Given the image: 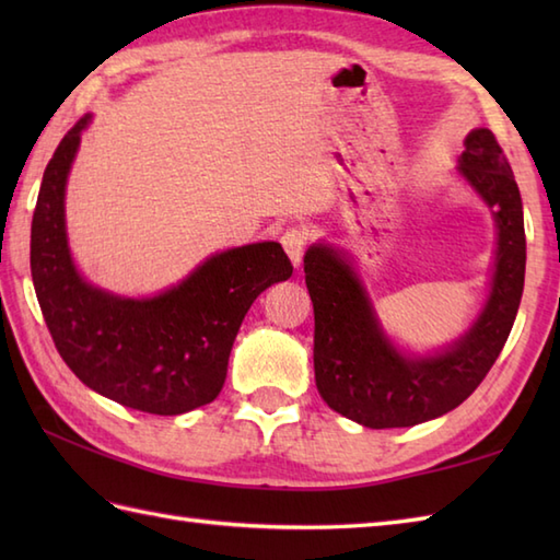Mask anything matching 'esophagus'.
I'll return each mask as SVG.
<instances>
[{
    "mask_svg": "<svg viewBox=\"0 0 560 560\" xmlns=\"http://www.w3.org/2000/svg\"><path fill=\"white\" fill-rule=\"evenodd\" d=\"M281 245H283V249H287L289 259L295 267H299L303 255H305V247H307V233L303 229H287L281 233Z\"/></svg>",
    "mask_w": 560,
    "mask_h": 560,
    "instance_id": "esophagus-1",
    "label": "esophagus"
}]
</instances>
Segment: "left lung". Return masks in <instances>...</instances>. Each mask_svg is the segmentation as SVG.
Masks as SVG:
<instances>
[{
	"instance_id": "8db88e82",
	"label": "left lung",
	"mask_w": 560,
	"mask_h": 560,
	"mask_svg": "<svg viewBox=\"0 0 560 560\" xmlns=\"http://www.w3.org/2000/svg\"><path fill=\"white\" fill-rule=\"evenodd\" d=\"M459 171L493 207L498 253L489 303L447 351L428 359L401 355L380 331L347 261L327 245L305 253L317 389L329 409L365 428H407L459 407L491 371L513 329L525 289V219L513 168L491 129H474L464 139Z\"/></svg>"
}]
</instances>
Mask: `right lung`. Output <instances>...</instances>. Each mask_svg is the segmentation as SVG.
Segmentation results:
<instances>
[{"label": "right lung", "instance_id": "right-lung-1", "mask_svg": "<svg viewBox=\"0 0 560 560\" xmlns=\"http://www.w3.org/2000/svg\"><path fill=\"white\" fill-rule=\"evenodd\" d=\"M69 129L47 163L31 223V273L55 347L83 385L122 407L175 416L213 401L243 317L293 267L279 243H255L207 259L149 301L89 287L71 265L65 183L81 129Z\"/></svg>", "mask_w": 560, "mask_h": 560}]
</instances>
